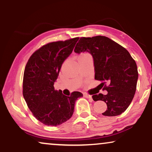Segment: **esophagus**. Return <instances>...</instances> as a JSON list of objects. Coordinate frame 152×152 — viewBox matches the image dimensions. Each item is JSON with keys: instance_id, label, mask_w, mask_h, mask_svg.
I'll return each instance as SVG.
<instances>
[{"instance_id": "obj_1", "label": "esophagus", "mask_w": 152, "mask_h": 152, "mask_svg": "<svg viewBox=\"0 0 152 152\" xmlns=\"http://www.w3.org/2000/svg\"><path fill=\"white\" fill-rule=\"evenodd\" d=\"M84 96L85 97H86V98H88V99H92V96L90 95H88V94H84Z\"/></svg>"}]
</instances>
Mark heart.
<instances>
[{
	"instance_id": "1",
	"label": "heart",
	"mask_w": 152,
	"mask_h": 152,
	"mask_svg": "<svg viewBox=\"0 0 152 152\" xmlns=\"http://www.w3.org/2000/svg\"><path fill=\"white\" fill-rule=\"evenodd\" d=\"M87 55H87V54H84V55H82V56H87Z\"/></svg>"
}]
</instances>
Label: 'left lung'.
<instances>
[{"label":"left lung","instance_id":"obj_1","mask_svg":"<svg viewBox=\"0 0 152 152\" xmlns=\"http://www.w3.org/2000/svg\"><path fill=\"white\" fill-rule=\"evenodd\" d=\"M74 51L78 54L88 52L93 58L95 79L102 82V88L104 86L103 89L108 92L92 96L94 101L107 104V109L102 114L116 116L125 111L134 97L138 78L136 63L129 53L104 36L82 37Z\"/></svg>","mask_w":152,"mask_h":152}]
</instances>
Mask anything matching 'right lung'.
Instances as JSON below:
<instances>
[{"instance_id": "add662e5", "label": "right lung", "mask_w": 152, "mask_h": 152, "mask_svg": "<svg viewBox=\"0 0 152 152\" xmlns=\"http://www.w3.org/2000/svg\"><path fill=\"white\" fill-rule=\"evenodd\" d=\"M79 38L49 43L35 51L26 64L23 95L33 115L48 126H57L72 117L77 99L82 93L66 96L54 84L62 64L72 53Z\"/></svg>"}]
</instances>
